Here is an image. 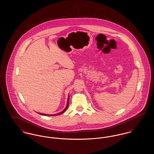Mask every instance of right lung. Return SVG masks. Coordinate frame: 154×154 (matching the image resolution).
<instances>
[{
	"label": "right lung",
	"instance_id": "right-lung-1",
	"mask_svg": "<svg viewBox=\"0 0 154 154\" xmlns=\"http://www.w3.org/2000/svg\"><path fill=\"white\" fill-rule=\"evenodd\" d=\"M69 96L68 97V99H67V106H66V108H65V109L63 110V111H62V112H59L58 114H54V115H48V114H43V113H39L40 114H41V115H42V116H59V115H60V114H63L66 110H67V107H68V106H69Z\"/></svg>",
	"mask_w": 154,
	"mask_h": 154
}]
</instances>
